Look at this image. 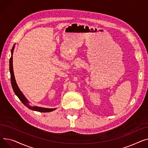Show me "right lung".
<instances>
[{
    "mask_svg": "<svg viewBox=\"0 0 148 148\" xmlns=\"http://www.w3.org/2000/svg\"><path fill=\"white\" fill-rule=\"evenodd\" d=\"M15 48V44L13 46L12 49H11V57L10 60V72L11 74V85L12 86L13 90L16 95L17 97L19 98L20 101L24 104V105L28 108L29 109L33 110H35L40 112H52L54 110L56 109V108H40V107H38V106H31L29 105V101L25 97L24 94L21 92L20 90L19 89L18 85H17L16 83V81L15 79V76L14 74V71H13V64H12V55H13V51Z\"/></svg>",
    "mask_w": 148,
    "mask_h": 148,
    "instance_id": "1",
    "label": "right lung"
}]
</instances>
